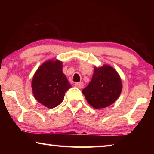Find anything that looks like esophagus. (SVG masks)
I'll return each instance as SVG.
<instances>
[{"instance_id":"34e87169","label":"esophagus","mask_w":154,"mask_h":154,"mask_svg":"<svg viewBox=\"0 0 154 154\" xmlns=\"http://www.w3.org/2000/svg\"><path fill=\"white\" fill-rule=\"evenodd\" d=\"M75 85L79 88H83V86H84V84H83V83L79 82V83H75Z\"/></svg>"}]
</instances>
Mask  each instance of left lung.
I'll return each mask as SVG.
<instances>
[{"label": "left lung", "instance_id": "left-lung-1", "mask_svg": "<svg viewBox=\"0 0 154 154\" xmlns=\"http://www.w3.org/2000/svg\"><path fill=\"white\" fill-rule=\"evenodd\" d=\"M122 90L121 80L115 69L109 65L94 68L91 81L82 90L86 100L95 109L112 104Z\"/></svg>", "mask_w": 154, "mask_h": 154}]
</instances>
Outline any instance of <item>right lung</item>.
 I'll return each instance as SVG.
<instances>
[{
	"label": "right lung",
	"mask_w": 154,
	"mask_h": 154,
	"mask_svg": "<svg viewBox=\"0 0 154 154\" xmlns=\"http://www.w3.org/2000/svg\"><path fill=\"white\" fill-rule=\"evenodd\" d=\"M31 86L38 102L50 109L61 104L65 92L71 88L60 61H48L42 64L33 75Z\"/></svg>",
	"instance_id": "obj_1"
}]
</instances>
